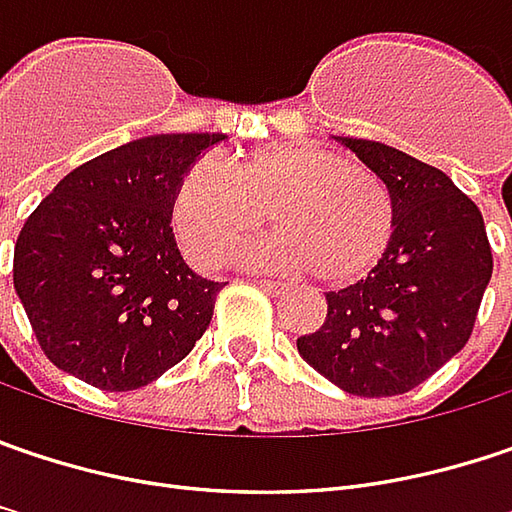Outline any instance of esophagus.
I'll return each mask as SVG.
<instances>
[{"label":"esophagus","mask_w":512,"mask_h":512,"mask_svg":"<svg viewBox=\"0 0 512 512\" xmlns=\"http://www.w3.org/2000/svg\"><path fill=\"white\" fill-rule=\"evenodd\" d=\"M257 284L263 286V289H266V292H269V295H284L286 289H289V286L281 284V281H269V278H260V281H257Z\"/></svg>","instance_id":"1"}]
</instances>
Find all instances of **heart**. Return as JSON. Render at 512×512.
I'll use <instances>...</instances> for the list:
<instances>
[{
  "label": "heart",
  "instance_id": "1",
  "mask_svg": "<svg viewBox=\"0 0 512 512\" xmlns=\"http://www.w3.org/2000/svg\"><path fill=\"white\" fill-rule=\"evenodd\" d=\"M278 228L266 255L324 284H347L371 272L388 252L397 208L382 176L347 165L324 147L281 141L231 162L188 167L170 199V220L196 266L217 269L260 226Z\"/></svg>",
  "mask_w": 512,
  "mask_h": 512
}]
</instances>
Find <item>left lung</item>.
I'll use <instances>...</instances> for the list:
<instances>
[{
  "label": "left lung",
  "mask_w": 512,
  "mask_h": 512,
  "mask_svg": "<svg viewBox=\"0 0 512 512\" xmlns=\"http://www.w3.org/2000/svg\"><path fill=\"white\" fill-rule=\"evenodd\" d=\"M336 141L385 179L397 226L365 281L327 292V318L298 353L347 394H406L469 342L493 275L484 217L443 170L379 141Z\"/></svg>",
  "instance_id": "1"
}]
</instances>
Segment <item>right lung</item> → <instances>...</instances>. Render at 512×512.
I'll return each instance as SVG.
<instances>
[{"label":"right lung","mask_w":512,"mask_h":512,"mask_svg":"<svg viewBox=\"0 0 512 512\" xmlns=\"http://www.w3.org/2000/svg\"><path fill=\"white\" fill-rule=\"evenodd\" d=\"M226 133H162L89 159L25 220L14 289L46 356L101 391H136L182 362L220 281L196 275L170 228L179 176Z\"/></svg>","instance_id":"obj_1"}]
</instances>
